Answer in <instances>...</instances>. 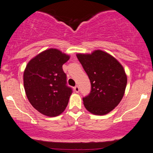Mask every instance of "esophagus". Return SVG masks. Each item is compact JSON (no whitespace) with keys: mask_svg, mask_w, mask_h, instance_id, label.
<instances>
[{"mask_svg":"<svg viewBox=\"0 0 153 153\" xmlns=\"http://www.w3.org/2000/svg\"><path fill=\"white\" fill-rule=\"evenodd\" d=\"M74 91L76 93H78L79 91H80V88H79V87L78 86V85H76V86L74 87Z\"/></svg>","mask_w":153,"mask_h":153,"instance_id":"obj_1","label":"esophagus"}]
</instances>
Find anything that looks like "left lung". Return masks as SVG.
Segmentation results:
<instances>
[{"mask_svg":"<svg viewBox=\"0 0 153 153\" xmlns=\"http://www.w3.org/2000/svg\"><path fill=\"white\" fill-rule=\"evenodd\" d=\"M90 79L91 91L82 98L85 108L95 115H105L122 101L127 78L124 68L113 56L102 50L77 54Z\"/></svg>","mask_w":153,"mask_h":153,"instance_id":"left-lung-1","label":"left lung"}]
</instances>
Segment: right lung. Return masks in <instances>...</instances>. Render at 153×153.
Listing matches in <instances>:
<instances>
[{
    "label": "right lung",
    "mask_w": 153,
    "mask_h": 153,
    "mask_svg": "<svg viewBox=\"0 0 153 153\" xmlns=\"http://www.w3.org/2000/svg\"><path fill=\"white\" fill-rule=\"evenodd\" d=\"M70 56L50 48L28 62L24 72V86L29 102L35 109L47 117H57L68 106L73 90L66 85L62 70Z\"/></svg>",
    "instance_id": "obj_1"
}]
</instances>
